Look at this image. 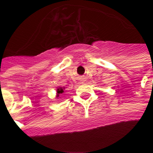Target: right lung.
<instances>
[{
  "instance_id": "obj_1",
  "label": "right lung",
  "mask_w": 153,
  "mask_h": 153,
  "mask_svg": "<svg viewBox=\"0 0 153 153\" xmlns=\"http://www.w3.org/2000/svg\"><path fill=\"white\" fill-rule=\"evenodd\" d=\"M63 89H64V88H62V87H59V89H57L58 94H62V92H63Z\"/></svg>"
}]
</instances>
